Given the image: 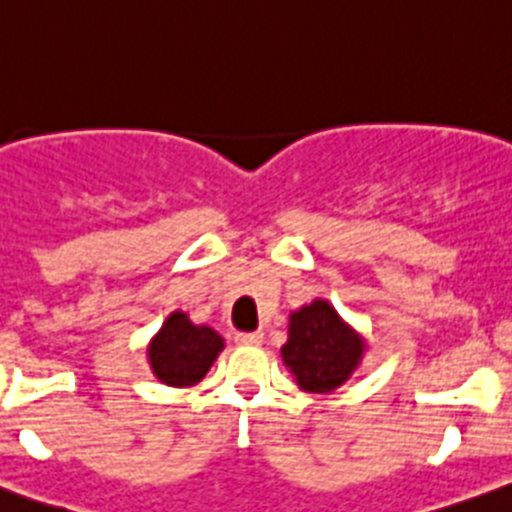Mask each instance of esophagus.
<instances>
[{"mask_svg":"<svg viewBox=\"0 0 512 512\" xmlns=\"http://www.w3.org/2000/svg\"><path fill=\"white\" fill-rule=\"evenodd\" d=\"M264 342V334L261 332H238L236 344H243V347H259Z\"/></svg>","mask_w":512,"mask_h":512,"instance_id":"obj_1","label":"esophagus"}]
</instances>
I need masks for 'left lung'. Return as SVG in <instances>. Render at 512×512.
Here are the masks:
<instances>
[{
    "label": "left lung",
    "mask_w": 512,
    "mask_h": 512,
    "mask_svg": "<svg viewBox=\"0 0 512 512\" xmlns=\"http://www.w3.org/2000/svg\"><path fill=\"white\" fill-rule=\"evenodd\" d=\"M364 352L367 339L326 299H314L289 314L281 359L304 392L332 394L357 372Z\"/></svg>",
    "instance_id": "left-lung-1"
}]
</instances>
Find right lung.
Returning <instances> with one entry per match:
<instances>
[{"mask_svg":"<svg viewBox=\"0 0 512 512\" xmlns=\"http://www.w3.org/2000/svg\"><path fill=\"white\" fill-rule=\"evenodd\" d=\"M226 342L208 324H193L186 311H170L148 344V364L168 387H193L206 377Z\"/></svg>","mask_w":512,"mask_h":512,"instance_id":"right-lung-1","label":"right lung"}]
</instances>
